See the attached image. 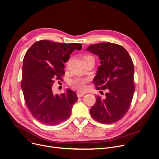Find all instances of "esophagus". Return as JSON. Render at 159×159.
<instances>
[{
	"mask_svg": "<svg viewBox=\"0 0 159 159\" xmlns=\"http://www.w3.org/2000/svg\"><path fill=\"white\" fill-rule=\"evenodd\" d=\"M84 95H85L84 93H82V92H77V95L78 97H83Z\"/></svg>",
	"mask_w": 159,
	"mask_h": 159,
	"instance_id": "1",
	"label": "esophagus"
}]
</instances>
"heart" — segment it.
Instances as JSON below:
<instances>
[{"label":"heart","instance_id":"heart-1","mask_svg":"<svg viewBox=\"0 0 159 159\" xmlns=\"http://www.w3.org/2000/svg\"><path fill=\"white\" fill-rule=\"evenodd\" d=\"M92 56H86L84 57V61L92 58ZM89 81V79L88 78H76L74 80H72L70 81V85L80 91H85L87 89V85L86 84Z\"/></svg>","mask_w":159,"mask_h":159}]
</instances>
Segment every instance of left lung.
<instances>
[{
    "instance_id": "left-lung-1",
    "label": "left lung",
    "mask_w": 159,
    "mask_h": 159,
    "mask_svg": "<svg viewBox=\"0 0 159 159\" xmlns=\"http://www.w3.org/2000/svg\"><path fill=\"white\" fill-rule=\"evenodd\" d=\"M86 50L101 60L93 79L96 89H108L105 99L96 97L95 104L90 109V115L102 124L117 122L127 112L134 96L132 60L122 46L111 42L92 44Z\"/></svg>"
}]
</instances>
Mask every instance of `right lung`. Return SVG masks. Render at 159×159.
I'll return each mask as SVG.
<instances>
[{"label": "right lung", "instance_id": "obj_1", "mask_svg": "<svg viewBox=\"0 0 159 159\" xmlns=\"http://www.w3.org/2000/svg\"><path fill=\"white\" fill-rule=\"evenodd\" d=\"M80 43H62L42 40L27 51L23 60L21 88L27 106L32 116L40 123L56 125L70 116L78 100L75 92L67 89L65 93L54 95V80H61L65 74L63 62Z\"/></svg>", "mask_w": 159, "mask_h": 159}]
</instances>
